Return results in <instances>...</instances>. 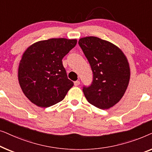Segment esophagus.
I'll list each match as a JSON object with an SVG mask.
<instances>
[{
  "instance_id": "obj_1",
  "label": "esophagus",
  "mask_w": 152,
  "mask_h": 152,
  "mask_svg": "<svg viewBox=\"0 0 152 152\" xmlns=\"http://www.w3.org/2000/svg\"><path fill=\"white\" fill-rule=\"evenodd\" d=\"M80 81H75V82H74V84H75V86H79V85H80Z\"/></svg>"
}]
</instances>
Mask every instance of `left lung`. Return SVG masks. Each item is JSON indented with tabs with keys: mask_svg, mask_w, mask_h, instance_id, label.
<instances>
[{
	"mask_svg": "<svg viewBox=\"0 0 152 152\" xmlns=\"http://www.w3.org/2000/svg\"><path fill=\"white\" fill-rule=\"evenodd\" d=\"M93 72L90 86H83L87 101L101 109L113 107L123 96L130 79L127 59L121 50L95 37L79 40Z\"/></svg>",
	"mask_w": 152,
	"mask_h": 152,
	"instance_id": "obj_1",
	"label": "left lung"
}]
</instances>
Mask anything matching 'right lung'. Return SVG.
Wrapping results in <instances>:
<instances>
[{"mask_svg": "<svg viewBox=\"0 0 152 152\" xmlns=\"http://www.w3.org/2000/svg\"><path fill=\"white\" fill-rule=\"evenodd\" d=\"M76 44V39H50L34 43L23 53L18 81L33 104L47 108L64 99L74 83L68 78L62 59Z\"/></svg>", "mask_w": 152, "mask_h": 152, "instance_id": "obj_1", "label": "right lung"}]
</instances>
